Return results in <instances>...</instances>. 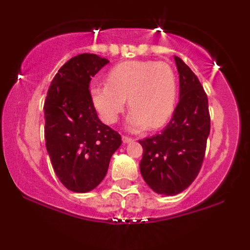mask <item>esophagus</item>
<instances>
[{
  "label": "esophagus",
  "instance_id": "obj_1",
  "mask_svg": "<svg viewBox=\"0 0 250 250\" xmlns=\"http://www.w3.org/2000/svg\"><path fill=\"white\" fill-rule=\"evenodd\" d=\"M122 142L125 143V145H127V143L134 142V139H131V137H128V136H125V135H123V136H122Z\"/></svg>",
  "mask_w": 250,
  "mask_h": 250
}]
</instances>
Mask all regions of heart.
<instances>
[{
    "label": "heart",
    "instance_id": "1",
    "mask_svg": "<svg viewBox=\"0 0 250 250\" xmlns=\"http://www.w3.org/2000/svg\"><path fill=\"white\" fill-rule=\"evenodd\" d=\"M176 94L173 68L156 61L120 63L108 73L107 84H94L89 89L91 104L107 125L119 120L128 99L131 109L125 125L131 131L162 127L173 114Z\"/></svg>",
    "mask_w": 250,
    "mask_h": 250
}]
</instances>
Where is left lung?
I'll return each mask as SVG.
<instances>
[{
	"mask_svg": "<svg viewBox=\"0 0 250 250\" xmlns=\"http://www.w3.org/2000/svg\"><path fill=\"white\" fill-rule=\"evenodd\" d=\"M180 100L173 117L159 135L141 140L140 171L155 193L174 196L193 183L205 157L210 131L208 99L196 75L174 56Z\"/></svg>",
	"mask_w": 250,
	"mask_h": 250,
	"instance_id": "left-lung-1",
	"label": "left lung"
}]
</instances>
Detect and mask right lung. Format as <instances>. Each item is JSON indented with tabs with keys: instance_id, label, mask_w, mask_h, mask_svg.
<instances>
[{
	"instance_id": "obj_1",
	"label": "right lung",
	"mask_w": 250,
	"mask_h": 250,
	"mask_svg": "<svg viewBox=\"0 0 250 250\" xmlns=\"http://www.w3.org/2000/svg\"><path fill=\"white\" fill-rule=\"evenodd\" d=\"M109 61L95 54L71 57L60 68L45 97V147L56 176L75 193L95 189L108 171L121 136L97 116L89 84Z\"/></svg>"
}]
</instances>
